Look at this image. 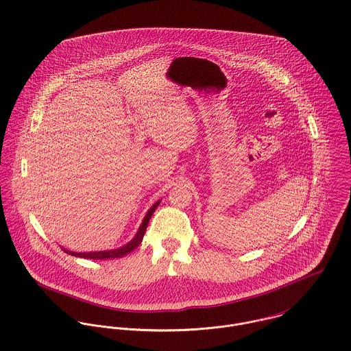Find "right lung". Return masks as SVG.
Instances as JSON below:
<instances>
[{
  "mask_svg": "<svg viewBox=\"0 0 351 351\" xmlns=\"http://www.w3.org/2000/svg\"><path fill=\"white\" fill-rule=\"evenodd\" d=\"M160 202H161V200H157L156 203L148 210V213H147V215L144 217V219H143V222H141V225H140V228H138L136 235H134L128 243H125L123 246H121V247H118V249L102 250V252H86V253H84V252H83V253H82V252L77 253V252H73V250H67V249H64V247H62V250H64L67 254H71V256H75V257H80V258H90V260H108V258H119V257H123V256H126L128 253H130L132 250H134V249L143 242V238H144V234H145V230H147V226H148V223H149V219H151L152 214L155 213L157 206L160 204Z\"/></svg>",
  "mask_w": 351,
  "mask_h": 351,
  "instance_id": "obj_1",
  "label": "right lung"
}]
</instances>
